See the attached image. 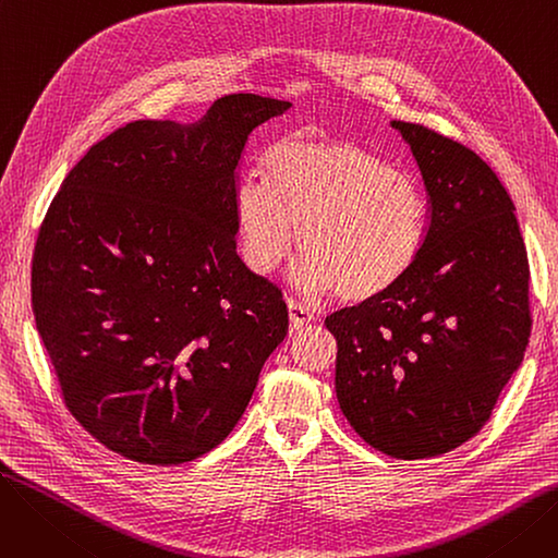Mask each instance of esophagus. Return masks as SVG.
I'll return each mask as SVG.
<instances>
[{"label":"esophagus","instance_id":"1","mask_svg":"<svg viewBox=\"0 0 558 558\" xmlns=\"http://www.w3.org/2000/svg\"><path fill=\"white\" fill-rule=\"evenodd\" d=\"M316 318V314H314V310H310V307H305L303 303H299V301H294L291 299L289 301V320H291V328H303V326H307L310 320H314Z\"/></svg>","mask_w":558,"mask_h":558}]
</instances>
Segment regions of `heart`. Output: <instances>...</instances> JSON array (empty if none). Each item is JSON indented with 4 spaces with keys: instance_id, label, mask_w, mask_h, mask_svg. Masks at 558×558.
I'll use <instances>...</instances> for the list:
<instances>
[{
    "instance_id": "heart-1",
    "label": "heart",
    "mask_w": 558,
    "mask_h": 558,
    "mask_svg": "<svg viewBox=\"0 0 558 558\" xmlns=\"http://www.w3.org/2000/svg\"><path fill=\"white\" fill-rule=\"evenodd\" d=\"M267 185L244 181L232 198L240 251L271 274L296 244L307 294L339 291L345 301L389 294L425 248L429 208L412 173L350 140L278 142L264 160Z\"/></svg>"
}]
</instances>
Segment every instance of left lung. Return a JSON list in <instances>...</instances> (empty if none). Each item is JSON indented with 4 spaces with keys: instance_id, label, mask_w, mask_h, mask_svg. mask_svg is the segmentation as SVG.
<instances>
[{
    "instance_id": "1",
    "label": "left lung",
    "mask_w": 558,
    "mask_h": 558,
    "mask_svg": "<svg viewBox=\"0 0 558 558\" xmlns=\"http://www.w3.org/2000/svg\"><path fill=\"white\" fill-rule=\"evenodd\" d=\"M421 167L425 248L389 294L326 318L348 423L396 459L446 454L490 418L532 332L530 262L513 201L468 146L391 122Z\"/></svg>"
}]
</instances>
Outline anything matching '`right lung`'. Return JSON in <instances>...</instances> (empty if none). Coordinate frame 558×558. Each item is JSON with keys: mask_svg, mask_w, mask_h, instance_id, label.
<instances>
[{"mask_svg": "<svg viewBox=\"0 0 558 558\" xmlns=\"http://www.w3.org/2000/svg\"><path fill=\"white\" fill-rule=\"evenodd\" d=\"M289 108L240 93L196 124L131 122L53 196L32 267L36 328L70 414L108 450L187 463L246 412L289 314L238 255L232 198L248 135Z\"/></svg>", "mask_w": 558, "mask_h": 558, "instance_id": "obj_1", "label": "right lung"}]
</instances>
